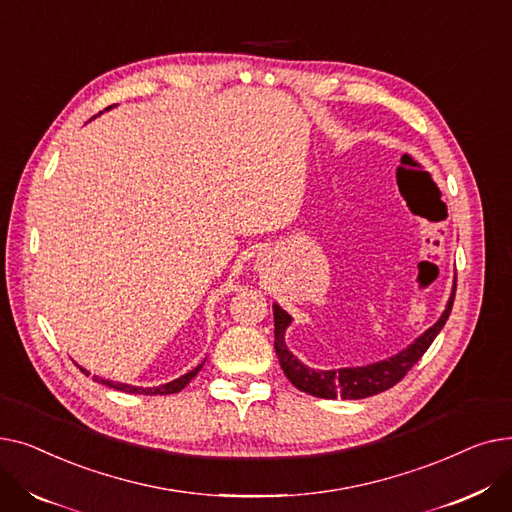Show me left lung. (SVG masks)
<instances>
[{
	"label": "left lung",
	"mask_w": 512,
	"mask_h": 512,
	"mask_svg": "<svg viewBox=\"0 0 512 512\" xmlns=\"http://www.w3.org/2000/svg\"><path fill=\"white\" fill-rule=\"evenodd\" d=\"M456 292V280L450 292V299L446 303L444 313L432 328H427L419 338H415L407 348H402L396 355L375 361L361 367H340V369H311L294 357L286 346V330L292 324V317L274 303V348L282 371L290 380L292 386H297L301 392H307L317 398H346V400H359L369 398L373 394H380L394 384L405 378L407 371L423 357V353L434 342V338L444 328L446 319L452 311Z\"/></svg>",
	"instance_id": "1"
}]
</instances>
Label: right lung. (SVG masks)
Instances as JSON below:
<instances>
[{
    "instance_id": "right-lung-1",
    "label": "right lung",
    "mask_w": 512,
    "mask_h": 512,
    "mask_svg": "<svg viewBox=\"0 0 512 512\" xmlns=\"http://www.w3.org/2000/svg\"><path fill=\"white\" fill-rule=\"evenodd\" d=\"M107 110H112V107H107ZM205 365V361H201L195 369H191V371H186L184 375H180L178 380H172V382H168V384H161V386H155V388H143V386H130V384H120V382H110V380H103V378H99V375H93V380L95 382H99V384H105V386H110V388H114V390H120V392H128V394H176V392H180L188 382H191L195 375L201 371V367ZM80 367V365H78ZM80 371L83 373H87L89 375V371L87 369H83L80 367Z\"/></svg>"
}]
</instances>
